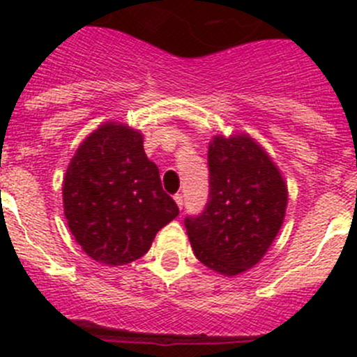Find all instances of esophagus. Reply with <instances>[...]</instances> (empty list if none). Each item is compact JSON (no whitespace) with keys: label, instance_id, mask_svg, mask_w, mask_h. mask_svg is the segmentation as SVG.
Listing matches in <instances>:
<instances>
[{"label":"esophagus","instance_id":"34e87169","mask_svg":"<svg viewBox=\"0 0 357 357\" xmlns=\"http://www.w3.org/2000/svg\"><path fill=\"white\" fill-rule=\"evenodd\" d=\"M174 202H176V204H178L179 208H183V205H185V199H183L181 193H178V195L174 197Z\"/></svg>","mask_w":357,"mask_h":357}]
</instances>
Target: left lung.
<instances>
[{
    "label": "left lung",
    "instance_id": "left-lung-1",
    "mask_svg": "<svg viewBox=\"0 0 357 357\" xmlns=\"http://www.w3.org/2000/svg\"><path fill=\"white\" fill-rule=\"evenodd\" d=\"M208 202L185 226L193 254L225 276L254 268L275 242L285 219L289 190L273 158L254 138L212 136Z\"/></svg>",
    "mask_w": 357,
    "mask_h": 357
}]
</instances>
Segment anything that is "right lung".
I'll use <instances>...</instances> for the list:
<instances>
[{"label": "right lung", "instance_id": "right-lung-1", "mask_svg": "<svg viewBox=\"0 0 357 357\" xmlns=\"http://www.w3.org/2000/svg\"><path fill=\"white\" fill-rule=\"evenodd\" d=\"M63 212L70 233L96 262L122 266L152 247L157 231L179 214L162 190L143 135L105 122L75 150L63 178Z\"/></svg>", "mask_w": 357, "mask_h": 357}]
</instances>
